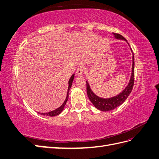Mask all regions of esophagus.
<instances>
[{
  "mask_svg": "<svg viewBox=\"0 0 159 159\" xmlns=\"http://www.w3.org/2000/svg\"><path fill=\"white\" fill-rule=\"evenodd\" d=\"M85 70V68L84 66H79V68L77 69V71H76V74L78 75H83L84 71Z\"/></svg>",
  "mask_w": 159,
  "mask_h": 159,
  "instance_id": "1",
  "label": "esophagus"
}]
</instances>
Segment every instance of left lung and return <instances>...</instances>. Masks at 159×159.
Listing matches in <instances>:
<instances>
[{
    "instance_id": "1",
    "label": "left lung",
    "mask_w": 159,
    "mask_h": 159,
    "mask_svg": "<svg viewBox=\"0 0 159 159\" xmlns=\"http://www.w3.org/2000/svg\"><path fill=\"white\" fill-rule=\"evenodd\" d=\"M113 34L117 39H121V40H125L127 42V40L121 34H116V33H113ZM134 54L133 52L132 73H131V79H130V81H129V83L126 87V88L121 93H119L117 96H115V97L111 98L103 99V98H101L98 97V96L96 95L93 91H91L88 82V81H86L87 94L89 100L91 101V102L93 103L94 106L100 111H108L113 110L116 107H117L118 106H119V105H121L128 98V96L129 95L130 93H131V91L133 89L134 81Z\"/></svg>"
}]
</instances>
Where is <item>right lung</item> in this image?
Wrapping results in <instances>:
<instances>
[{"label":"right lung","instance_id":"obj_1","mask_svg":"<svg viewBox=\"0 0 159 159\" xmlns=\"http://www.w3.org/2000/svg\"><path fill=\"white\" fill-rule=\"evenodd\" d=\"M74 79V74H73L71 75V77L70 78V80H69V86H68V93H67V96H66V98L64 101V102L63 103L61 106L60 107H58L57 109L54 110V111H50L48 113H39V114L42 115H46V116H50V117H54V116H56V115H59L61 113L62 111L64 110V106L66 105V103L67 102V101L68 99V96H69V91L71 87V85H72V82H73V80Z\"/></svg>","mask_w":159,"mask_h":159}]
</instances>
